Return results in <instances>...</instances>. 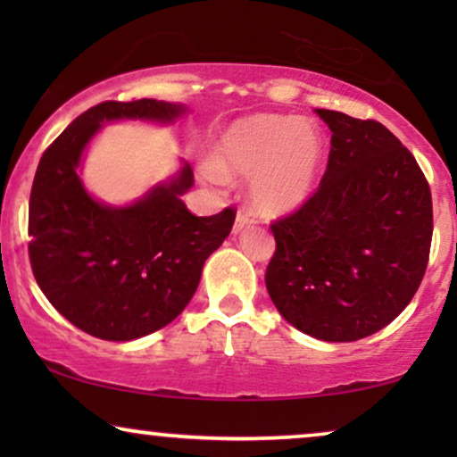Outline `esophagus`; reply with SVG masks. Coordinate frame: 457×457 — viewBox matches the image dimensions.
I'll use <instances>...</instances> for the list:
<instances>
[{"mask_svg": "<svg viewBox=\"0 0 457 457\" xmlns=\"http://www.w3.org/2000/svg\"><path fill=\"white\" fill-rule=\"evenodd\" d=\"M253 224V218L247 214V212H239V214H237V218H235V224H233V235L237 237V235H241L243 230L245 228H249Z\"/></svg>", "mask_w": 457, "mask_h": 457, "instance_id": "1", "label": "esophagus"}]
</instances>
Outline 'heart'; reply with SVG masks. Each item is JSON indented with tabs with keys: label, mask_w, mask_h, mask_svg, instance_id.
I'll use <instances>...</instances> for the list:
<instances>
[{
	"label": "heart",
	"mask_w": 457,
	"mask_h": 457,
	"mask_svg": "<svg viewBox=\"0 0 457 457\" xmlns=\"http://www.w3.org/2000/svg\"><path fill=\"white\" fill-rule=\"evenodd\" d=\"M324 160L320 130L293 116L253 114L222 129L212 160L199 164L212 185L247 179V197L262 216L274 218L302 208L314 193Z\"/></svg>",
	"instance_id": "heart-1"
}]
</instances>
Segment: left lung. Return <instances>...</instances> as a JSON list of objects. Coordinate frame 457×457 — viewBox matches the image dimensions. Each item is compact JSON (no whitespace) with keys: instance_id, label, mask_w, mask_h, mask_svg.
<instances>
[{"instance_id":"left-lung-1","label":"left lung","mask_w":457,"mask_h":457,"mask_svg":"<svg viewBox=\"0 0 457 457\" xmlns=\"http://www.w3.org/2000/svg\"><path fill=\"white\" fill-rule=\"evenodd\" d=\"M314 112L333 133L327 172L302 210L272 224L266 289L297 330L347 343L385 328L414 297L433 239V199L389 129Z\"/></svg>"}]
</instances>
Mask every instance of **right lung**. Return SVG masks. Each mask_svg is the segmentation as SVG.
I'll return each instance as SVG.
<instances>
[{
	"instance_id": "right-lung-1",
	"label": "right lung",
	"mask_w": 457,
	"mask_h": 457,
	"mask_svg": "<svg viewBox=\"0 0 457 457\" xmlns=\"http://www.w3.org/2000/svg\"><path fill=\"white\" fill-rule=\"evenodd\" d=\"M185 104L104 102L80 114L43 154L29 202V255L49 303L97 339L135 341L164 328L191 302L205 260L227 239L235 212L193 216L179 170L135 202L114 205L87 189L80 170L104 124H174Z\"/></svg>"
}]
</instances>
